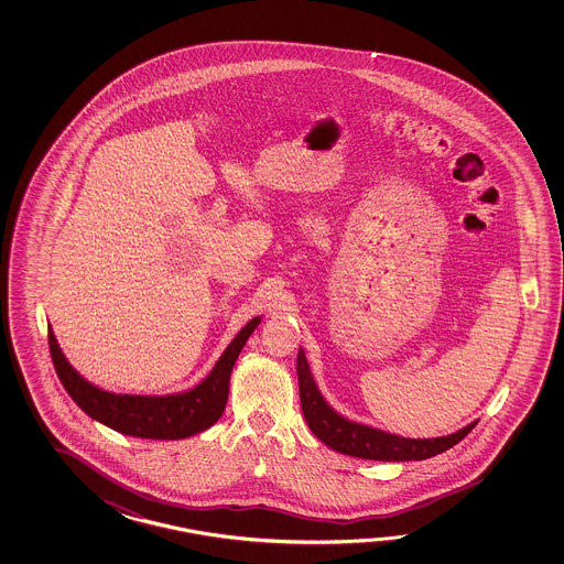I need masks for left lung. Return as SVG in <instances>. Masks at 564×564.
Here are the masks:
<instances>
[{
    "mask_svg": "<svg viewBox=\"0 0 564 564\" xmlns=\"http://www.w3.org/2000/svg\"><path fill=\"white\" fill-rule=\"evenodd\" d=\"M296 371H299L300 405L308 427L321 442L347 456L379 459V462L427 459V457L444 454L445 449L459 444L478 425V421H474L459 432L445 437H433V440H408L381 430H372L367 425L340 417L336 411L326 405V401L312 379L308 362L302 350L299 352Z\"/></svg>",
    "mask_w": 564,
    "mask_h": 564,
    "instance_id": "1",
    "label": "left lung"
}]
</instances>
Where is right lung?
<instances>
[{"mask_svg": "<svg viewBox=\"0 0 564 564\" xmlns=\"http://www.w3.org/2000/svg\"><path fill=\"white\" fill-rule=\"evenodd\" d=\"M258 323L260 318H253L241 328L204 383L180 395H115L98 389L68 365L54 333L48 328L50 355L64 389L93 420L132 437L185 440L212 427L221 417L228 403L229 375Z\"/></svg>", "mask_w": 564, "mask_h": 564, "instance_id": "1", "label": "right lung"}]
</instances>
